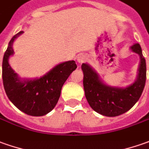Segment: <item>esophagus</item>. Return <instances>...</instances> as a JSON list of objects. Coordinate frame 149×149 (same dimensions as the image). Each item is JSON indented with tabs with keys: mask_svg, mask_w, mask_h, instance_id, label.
<instances>
[{
	"mask_svg": "<svg viewBox=\"0 0 149 149\" xmlns=\"http://www.w3.org/2000/svg\"><path fill=\"white\" fill-rule=\"evenodd\" d=\"M86 59H87V58L86 56L85 55V54H79L78 57L77 58V60L78 62L80 64H81L83 63H85V62L86 61Z\"/></svg>",
	"mask_w": 149,
	"mask_h": 149,
	"instance_id": "1",
	"label": "esophagus"
}]
</instances>
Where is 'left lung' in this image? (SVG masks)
Instances as JSON below:
<instances>
[{"label":"left lung","instance_id":"8db88e82","mask_svg":"<svg viewBox=\"0 0 149 149\" xmlns=\"http://www.w3.org/2000/svg\"><path fill=\"white\" fill-rule=\"evenodd\" d=\"M140 58L137 79L125 88L104 84L99 74L87 63H82L83 86L85 95L93 110L106 117H117L130 110L142 95L146 81V62L138 43L130 46Z\"/></svg>","mask_w":149,"mask_h":149}]
</instances>
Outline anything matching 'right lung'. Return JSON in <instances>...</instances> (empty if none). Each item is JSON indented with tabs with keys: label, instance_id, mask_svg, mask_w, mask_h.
<instances>
[{
	"label": "right lung",
	"instance_id": "add662e5",
	"mask_svg": "<svg viewBox=\"0 0 149 149\" xmlns=\"http://www.w3.org/2000/svg\"><path fill=\"white\" fill-rule=\"evenodd\" d=\"M23 32L21 31L12 37L5 52L2 62L3 85L9 100L20 111L34 117L44 116L55 107L63 84L77 66L73 60L63 62L40 78L22 80L11 68L9 58L14 54V41Z\"/></svg>",
	"mask_w": 149,
	"mask_h": 149
}]
</instances>
